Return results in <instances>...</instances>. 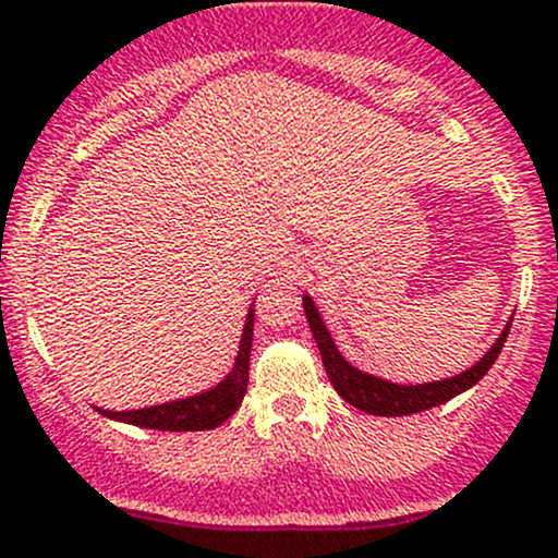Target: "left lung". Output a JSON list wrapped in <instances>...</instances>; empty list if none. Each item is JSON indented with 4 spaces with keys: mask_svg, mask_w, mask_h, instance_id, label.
<instances>
[{
    "mask_svg": "<svg viewBox=\"0 0 558 558\" xmlns=\"http://www.w3.org/2000/svg\"><path fill=\"white\" fill-rule=\"evenodd\" d=\"M302 305H305L307 324H311L315 342H318L320 359H324L326 375H329L335 391L340 393L348 404H353V408L364 410V413L369 415H410V413H421V410H429V408H437V404L448 402V399H453L456 393L475 386L477 380L492 369V364L497 362L499 351H502L505 340H508L510 335V324H508L502 335H499V340L492 345V351H488L475 367L466 369V373L453 375V378H446V380H437V384L397 386V384H388V380L373 378V375L362 373V369L351 367V364L340 356V351H337L335 340H331L329 329H326L318 311H315L311 296H302Z\"/></svg>",
    "mask_w": 558,
    "mask_h": 558,
    "instance_id": "1",
    "label": "left lung"
}]
</instances>
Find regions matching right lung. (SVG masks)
I'll return each instance as SVG.
<instances>
[{
    "instance_id": "1",
    "label": "right lung",
    "mask_w": 558,
    "mask_h": 558,
    "mask_svg": "<svg viewBox=\"0 0 558 558\" xmlns=\"http://www.w3.org/2000/svg\"><path fill=\"white\" fill-rule=\"evenodd\" d=\"M251 340H253V311L247 313L243 340H240L238 362L234 369L216 388L196 397L178 399V402L156 404V408L126 410V413H112V410H99L107 418L126 421V424L143 426V429L161 432H199L221 426L234 410L243 404L247 391V367H251Z\"/></svg>"
}]
</instances>
